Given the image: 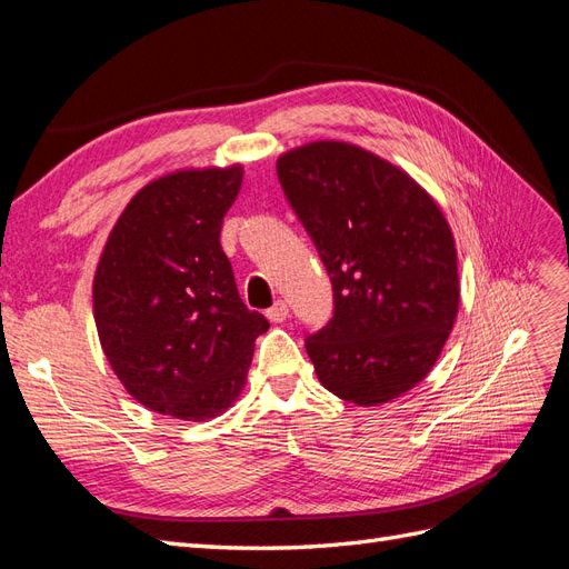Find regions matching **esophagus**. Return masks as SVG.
Returning a JSON list of instances; mask_svg holds the SVG:
<instances>
[{
	"label": "esophagus",
	"instance_id": "1",
	"mask_svg": "<svg viewBox=\"0 0 569 569\" xmlns=\"http://www.w3.org/2000/svg\"><path fill=\"white\" fill-rule=\"evenodd\" d=\"M287 316H289V306H287V301H274L268 311H266V318L270 320V322H282V320H287Z\"/></svg>",
	"mask_w": 569,
	"mask_h": 569
}]
</instances>
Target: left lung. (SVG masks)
<instances>
[{
    "mask_svg": "<svg viewBox=\"0 0 569 569\" xmlns=\"http://www.w3.org/2000/svg\"><path fill=\"white\" fill-rule=\"evenodd\" d=\"M278 178L335 289V316L306 339L320 385L380 406L420 385L460 303L458 251L435 197L403 168L337 140L278 159Z\"/></svg>",
    "mask_w": 569,
    "mask_h": 569,
    "instance_id": "1",
    "label": "left lung"
}]
</instances>
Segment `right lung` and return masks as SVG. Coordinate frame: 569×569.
<instances>
[{"label":"right lung","mask_w":569,"mask_h":569,"mask_svg":"<svg viewBox=\"0 0 569 569\" xmlns=\"http://www.w3.org/2000/svg\"><path fill=\"white\" fill-rule=\"evenodd\" d=\"M244 168H182L118 216L92 282L99 343L134 401L187 422L242 393L268 320L237 295L220 228Z\"/></svg>","instance_id":"1"}]
</instances>
